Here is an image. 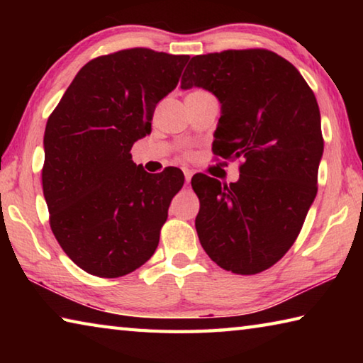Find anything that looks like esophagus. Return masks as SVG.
I'll list each match as a JSON object with an SVG mask.
<instances>
[{"label": "esophagus", "mask_w": 363, "mask_h": 363, "mask_svg": "<svg viewBox=\"0 0 363 363\" xmlns=\"http://www.w3.org/2000/svg\"><path fill=\"white\" fill-rule=\"evenodd\" d=\"M184 176H186V184H189L190 179H192V176H194V171L192 169H184Z\"/></svg>", "instance_id": "esophagus-1"}]
</instances>
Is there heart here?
<instances>
[{"label":"heart","instance_id":"heart-1","mask_svg":"<svg viewBox=\"0 0 363 363\" xmlns=\"http://www.w3.org/2000/svg\"><path fill=\"white\" fill-rule=\"evenodd\" d=\"M192 93H194V91H192Z\"/></svg>","mask_w":363,"mask_h":363}]
</instances>
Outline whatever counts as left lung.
Wrapping results in <instances>:
<instances>
[{
	"instance_id": "8db88e82",
	"label": "left lung",
	"mask_w": 363,
	"mask_h": 363,
	"mask_svg": "<svg viewBox=\"0 0 363 363\" xmlns=\"http://www.w3.org/2000/svg\"><path fill=\"white\" fill-rule=\"evenodd\" d=\"M194 86L220 102L213 153L242 158L237 182L192 177L196 233L219 267L259 274L291 248L317 195L323 153L317 99L296 67L267 49L192 57L181 88Z\"/></svg>"
}]
</instances>
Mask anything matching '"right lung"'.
Masks as SVG:
<instances>
[{"instance_id": "1", "label": "right lung", "mask_w": 363, "mask_h": 363, "mask_svg": "<svg viewBox=\"0 0 363 363\" xmlns=\"http://www.w3.org/2000/svg\"><path fill=\"white\" fill-rule=\"evenodd\" d=\"M189 56L147 48L89 60L49 115L43 194L65 255L86 272L115 279L155 253L177 168L149 174L131 147L152 131L157 104L173 91Z\"/></svg>"}]
</instances>
